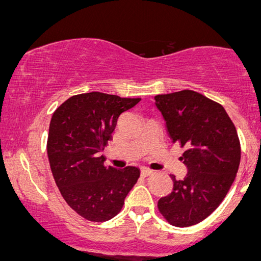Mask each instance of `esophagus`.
<instances>
[{
	"label": "esophagus",
	"instance_id": "1",
	"mask_svg": "<svg viewBox=\"0 0 261 261\" xmlns=\"http://www.w3.org/2000/svg\"><path fill=\"white\" fill-rule=\"evenodd\" d=\"M152 174H153L152 169H148V168H142L141 169V176H143V177H147V176H149Z\"/></svg>",
	"mask_w": 261,
	"mask_h": 261
}]
</instances>
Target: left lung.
<instances>
[{"mask_svg":"<svg viewBox=\"0 0 261 261\" xmlns=\"http://www.w3.org/2000/svg\"><path fill=\"white\" fill-rule=\"evenodd\" d=\"M172 143L186 148L181 160L188 169L184 180L171 175L173 191L158 201L169 224L188 227L217 210L231 188L240 165L236 126L220 103L194 90L155 96Z\"/></svg>","mask_w":261,"mask_h":261,"instance_id":"obj_1","label":"left lung"}]
</instances>
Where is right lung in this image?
Here are the masks:
<instances>
[{
  "instance_id": "right-lung-1",
  "label": "right lung",
  "mask_w": 261,
  "mask_h": 261,
  "mask_svg": "<svg viewBox=\"0 0 261 261\" xmlns=\"http://www.w3.org/2000/svg\"><path fill=\"white\" fill-rule=\"evenodd\" d=\"M140 100L100 92L77 94L53 113L47 140L53 176L68 206L86 220L115 217L137 184V167L105 166L97 153L112 139L119 116Z\"/></svg>"
}]
</instances>
